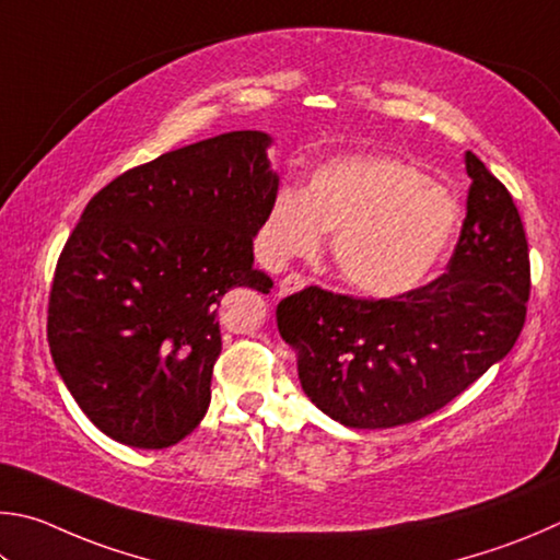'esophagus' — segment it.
Wrapping results in <instances>:
<instances>
[{
    "instance_id": "1",
    "label": "esophagus",
    "mask_w": 560,
    "mask_h": 560,
    "mask_svg": "<svg viewBox=\"0 0 560 560\" xmlns=\"http://www.w3.org/2000/svg\"><path fill=\"white\" fill-rule=\"evenodd\" d=\"M307 288V278H302L300 272H290L285 278L280 280V288H278V295H292V292H300Z\"/></svg>"
}]
</instances>
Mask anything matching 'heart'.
Listing matches in <instances>:
<instances>
[{
    "mask_svg": "<svg viewBox=\"0 0 560 560\" xmlns=\"http://www.w3.org/2000/svg\"><path fill=\"white\" fill-rule=\"evenodd\" d=\"M459 209L445 186L386 156H347L312 174L307 194H275L262 248L280 262L312 255L335 231L331 258L347 285L371 298L418 288L457 229Z\"/></svg>",
    "mask_w": 560,
    "mask_h": 560,
    "instance_id": "b5f03b06",
    "label": "heart"
}]
</instances>
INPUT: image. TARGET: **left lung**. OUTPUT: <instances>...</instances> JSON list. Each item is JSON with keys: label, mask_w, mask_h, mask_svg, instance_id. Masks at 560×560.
Listing matches in <instances>:
<instances>
[{"label": "left lung", "mask_w": 560, "mask_h": 560, "mask_svg": "<svg viewBox=\"0 0 560 560\" xmlns=\"http://www.w3.org/2000/svg\"><path fill=\"white\" fill-rule=\"evenodd\" d=\"M465 166L467 215L440 278L390 300L312 285L278 305L302 390L341 425L396 428L435 413L522 335L532 290L522 215L472 152Z\"/></svg>", "instance_id": "left-lung-1"}]
</instances>
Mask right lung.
<instances>
[{"label": "right lung", "mask_w": 560, "mask_h": 560, "mask_svg": "<svg viewBox=\"0 0 560 560\" xmlns=\"http://www.w3.org/2000/svg\"><path fill=\"white\" fill-rule=\"evenodd\" d=\"M270 135L225 132L127 170L88 201L48 298L75 404L130 447L176 445L211 404L229 290L270 292L253 238L278 194Z\"/></svg>", "instance_id": "1"}]
</instances>
